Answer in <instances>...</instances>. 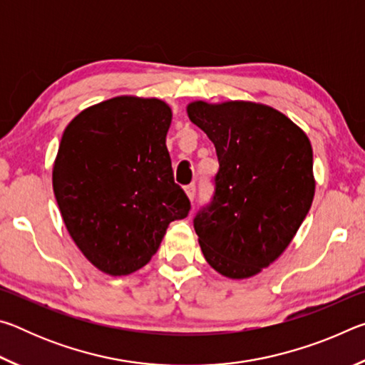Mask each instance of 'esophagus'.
<instances>
[{"label": "esophagus", "instance_id": "34e87169", "mask_svg": "<svg viewBox=\"0 0 365 365\" xmlns=\"http://www.w3.org/2000/svg\"><path fill=\"white\" fill-rule=\"evenodd\" d=\"M185 193H187L190 201H193L195 200V195H196V187H195V185H188V187H185Z\"/></svg>", "mask_w": 365, "mask_h": 365}]
</instances>
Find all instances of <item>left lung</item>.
<instances>
[{
	"label": "left lung",
	"mask_w": 365,
	"mask_h": 365,
	"mask_svg": "<svg viewBox=\"0 0 365 365\" xmlns=\"http://www.w3.org/2000/svg\"><path fill=\"white\" fill-rule=\"evenodd\" d=\"M187 114L214 143L220 165L214 201L195 217L197 242L220 275L250 279L282 256L311 209V141L262 103L197 100Z\"/></svg>",
	"instance_id": "8db88e82"
}]
</instances>
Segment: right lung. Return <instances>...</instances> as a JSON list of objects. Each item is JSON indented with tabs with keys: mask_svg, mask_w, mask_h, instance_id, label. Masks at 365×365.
Returning a JSON list of instances; mask_svg holds the SVG:
<instances>
[{
	"mask_svg": "<svg viewBox=\"0 0 365 365\" xmlns=\"http://www.w3.org/2000/svg\"><path fill=\"white\" fill-rule=\"evenodd\" d=\"M172 109L123 95L83 109L66 127L53 190L73 243L98 270L128 275L151 261L190 201L165 146Z\"/></svg>",
	"mask_w": 365,
	"mask_h": 365,
	"instance_id": "right-lung-1",
	"label": "right lung"
}]
</instances>
